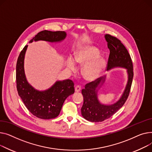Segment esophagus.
Here are the masks:
<instances>
[{
    "label": "esophagus",
    "mask_w": 152,
    "mask_h": 152,
    "mask_svg": "<svg viewBox=\"0 0 152 152\" xmlns=\"http://www.w3.org/2000/svg\"><path fill=\"white\" fill-rule=\"evenodd\" d=\"M80 90H81V87H80V86H78V85H77V86H75V92H79V91H80Z\"/></svg>",
    "instance_id": "34e87169"
}]
</instances>
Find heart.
<instances>
[{
  "label": "heart",
  "mask_w": 152,
  "mask_h": 152,
  "mask_svg": "<svg viewBox=\"0 0 152 152\" xmlns=\"http://www.w3.org/2000/svg\"><path fill=\"white\" fill-rule=\"evenodd\" d=\"M75 62L80 65L84 64L82 68L81 73L83 77L88 82H94L99 78L106 66V60L103 56H99V50L91 45L78 49L74 60L72 57H68L66 64L70 70H75Z\"/></svg>",
  "instance_id": "1"
}]
</instances>
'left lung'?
I'll list each match as a JSON object with an SVG mask.
<instances>
[{
  "label": "left lung",
  "instance_id": "1",
  "mask_svg": "<svg viewBox=\"0 0 152 152\" xmlns=\"http://www.w3.org/2000/svg\"><path fill=\"white\" fill-rule=\"evenodd\" d=\"M104 38L110 50L107 70L118 67L125 69L128 80L119 99L110 104H102L98 98V93L105 82L106 75L86 85L85 88L82 91L83 104L81 112L85 119L91 122H100L108 119L121 107L129 96L133 78L132 62L125 47L120 40L110 35L105 34Z\"/></svg>",
  "mask_w": 152,
  "mask_h": 152
}]
</instances>
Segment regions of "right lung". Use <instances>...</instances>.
Wrapping results in <instances>:
<instances>
[{"instance_id": "obj_1", "label": "right lung", "mask_w": 152, "mask_h": 152, "mask_svg": "<svg viewBox=\"0 0 152 152\" xmlns=\"http://www.w3.org/2000/svg\"><path fill=\"white\" fill-rule=\"evenodd\" d=\"M67 37L65 31H42L30 40L29 43L45 41L60 43ZM28 45L21 51L16 63V88L18 94L26 108L35 117L41 119H52L59 115L66 98L75 92L74 84L71 80H57L51 87L39 90L27 80L24 71V58Z\"/></svg>"}]
</instances>
